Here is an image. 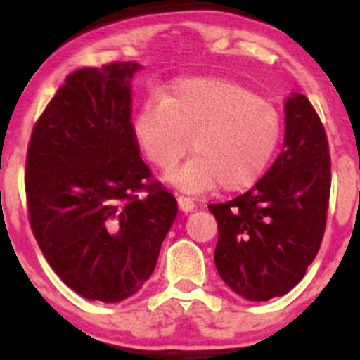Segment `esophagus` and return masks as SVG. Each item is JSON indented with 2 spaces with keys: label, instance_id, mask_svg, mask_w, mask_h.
Instances as JSON below:
<instances>
[{
  "label": "esophagus",
  "instance_id": "obj_1",
  "mask_svg": "<svg viewBox=\"0 0 360 360\" xmlns=\"http://www.w3.org/2000/svg\"><path fill=\"white\" fill-rule=\"evenodd\" d=\"M177 205H179L181 212H184V213L193 212L194 206H196L191 198H188V196H177Z\"/></svg>",
  "mask_w": 360,
  "mask_h": 360
}]
</instances>
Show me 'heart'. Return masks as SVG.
Returning <instances> with one entry per match:
<instances>
[{"label":"heart","instance_id":"b5f03b06","mask_svg":"<svg viewBox=\"0 0 360 360\" xmlns=\"http://www.w3.org/2000/svg\"><path fill=\"white\" fill-rule=\"evenodd\" d=\"M281 115L271 101L225 77H184L148 98L134 120L139 147L160 169H172L191 147L193 155L169 179L186 193L220 184L240 191L269 167L281 142Z\"/></svg>","mask_w":360,"mask_h":360}]
</instances>
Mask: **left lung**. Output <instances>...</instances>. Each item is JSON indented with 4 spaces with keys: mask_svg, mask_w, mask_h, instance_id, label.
Segmentation results:
<instances>
[{
    "mask_svg": "<svg viewBox=\"0 0 360 360\" xmlns=\"http://www.w3.org/2000/svg\"><path fill=\"white\" fill-rule=\"evenodd\" d=\"M332 160L316 110L303 94L286 101L284 150L252 189L210 205L218 223L214 266L242 298L267 301L291 291L320 250Z\"/></svg>",
    "mask_w": 360,
    "mask_h": 360,
    "instance_id": "obj_1",
    "label": "left lung"
}]
</instances>
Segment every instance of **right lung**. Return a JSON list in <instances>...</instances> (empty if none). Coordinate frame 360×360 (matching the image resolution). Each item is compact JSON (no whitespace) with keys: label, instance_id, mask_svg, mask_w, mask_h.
I'll use <instances>...</instances> for the list:
<instances>
[{"label":"right lung","instance_id":"obj_1","mask_svg":"<svg viewBox=\"0 0 360 360\" xmlns=\"http://www.w3.org/2000/svg\"><path fill=\"white\" fill-rule=\"evenodd\" d=\"M111 62L69 74L27 150L28 220L44 257L88 300L118 303L155 269L177 201L140 157L130 79Z\"/></svg>","mask_w":360,"mask_h":360}]
</instances>
